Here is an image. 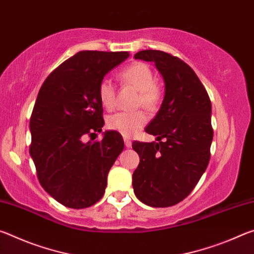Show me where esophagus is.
<instances>
[{
  "instance_id": "obj_1",
  "label": "esophagus",
  "mask_w": 254,
  "mask_h": 254,
  "mask_svg": "<svg viewBox=\"0 0 254 254\" xmlns=\"http://www.w3.org/2000/svg\"><path fill=\"white\" fill-rule=\"evenodd\" d=\"M124 144H126L127 148L132 147V142L130 141V139H127V137H124Z\"/></svg>"
}]
</instances>
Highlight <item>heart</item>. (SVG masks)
Here are the masks:
<instances>
[{
	"label": "heart",
	"instance_id": "b5f03b06",
	"mask_svg": "<svg viewBox=\"0 0 254 254\" xmlns=\"http://www.w3.org/2000/svg\"><path fill=\"white\" fill-rule=\"evenodd\" d=\"M120 79L124 84L132 86L139 92L137 105H142L147 110H154L160 102L161 92L153 83V72L143 63H134L120 72ZM98 97L106 110H112L115 105V87L112 80L104 78L98 85ZM148 115L143 111L118 112L107 119V127L119 132L126 137H131L144 127Z\"/></svg>",
	"mask_w": 254,
	"mask_h": 254
}]
</instances>
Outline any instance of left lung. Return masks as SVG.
I'll use <instances>...</instances> for the list:
<instances>
[{
  "label": "left lung",
  "instance_id": "8db88e82",
  "mask_svg": "<svg viewBox=\"0 0 254 254\" xmlns=\"http://www.w3.org/2000/svg\"><path fill=\"white\" fill-rule=\"evenodd\" d=\"M165 83V96L145 132L157 142H133L140 163L132 175L134 194L151 207H169L186 198L207 168L213 140L212 104L195 71L178 57L142 50Z\"/></svg>",
  "mask_w": 254,
  "mask_h": 254
}]
</instances>
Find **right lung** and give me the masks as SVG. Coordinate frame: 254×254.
Masks as SVG:
<instances>
[{
	"label": "right lung",
	"instance_id": "right-lung-1",
	"mask_svg": "<svg viewBox=\"0 0 254 254\" xmlns=\"http://www.w3.org/2000/svg\"><path fill=\"white\" fill-rule=\"evenodd\" d=\"M128 56L79 51L47 77L38 94L30 119V156L41 186L66 207L96 204L123 151V139L114 131H105L100 142H84L83 136L102 131L98 85Z\"/></svg>",
	"mask_w": 254,
	"mask_h": 254
}]
</instances>
